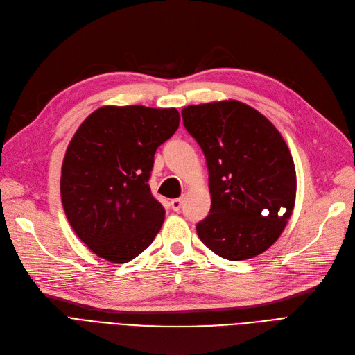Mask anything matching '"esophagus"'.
<instances>
[{"label":"esophagus","instance_id":"esophagus-1","mask_svg":"<svg viewBox=\"0 0 355 355\" xmlns=\"http://www.w3.org/2000/svg\"><path fill=\"white\" fill-rule=\"evenodd\" d=\"M181 205H182V199H173V200H171V209H173V211H175V212L180 211Z\"/></svg>","mask_w":355,"mask_h":355}]
</instances>
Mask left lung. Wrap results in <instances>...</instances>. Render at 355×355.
Returning a JSON list of instances; mask_svg holds the SVG:
<instances>
[{
    "label": "left lung",
    "mask_w": 355,
    "mask_h": 355,
    "mask_svg": "<svg viewBox=\"0 0 355 355\" xmlns=\"http://www.w3.org/2000/svg\"><path fill=\"white\" fill-rule=\"evenodd\" d=\"M209 169L211 212L198 224L199 239L228 260L266 252L291 218L297 175L278 128L240 101L190 105L181 111Z\"/></svg>",
    "instance_id": "obj_1"
}]
</instances>
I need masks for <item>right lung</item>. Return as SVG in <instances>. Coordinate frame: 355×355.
<instances>
[{
    "instance_id": "right-lung-1",
    "label": "right lung",
    "mask_w": 355,
    "mask_h": 355,
    "mask_svg": "<svg viewBox=\"0 0 355 355\" xmlns=\"http://www.w3.org/2000/svg\"><path fill=\"white\" fill-rule=\"evenodd\" d=\"M178 125L175 108L105 105L77 128L61 166V202L96 256L127 263L159 232L165 211L148 181L156 149Z\"/></svg>"
}]
</instances>
